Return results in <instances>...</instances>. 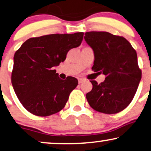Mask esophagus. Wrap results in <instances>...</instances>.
I'll return each instance as SVG.
<instances>
[{
    "label": "esophagus",
    "mask_w": 151,
    "mask_h": 151,
    "mask_svg": "<svg viewBox=\"0 0 151 151\" xmlns=\"http://www.w3.org/2000/svg\"><path fill=\"white\" fill-rule=\"evenodd\" d=\"M85 80L84 79V78H78V83L80 84V83H83V82H85Z\"/></svg>",
    "instance_id": "obj_1"
}]
</instances>
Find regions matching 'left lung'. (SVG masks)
<instances>
[{"mask_svg": "<svg viewBox=\"0 0 151 151\" xmlns=\"http://www.w3.org/2000/svg\"><path fill=\"white\" fill-rule=\"evenodd\" d=\"M85 35L94 53L91 69L106 76L100 84L90 81L93 88L86 98L96 111L116 114L131 103L142 78L136 50L124 37L109 32L92 31Z\"/></svg>", "mask_w": 151, "mask_h": 151, "instance_id": "8db88e82", "label": "left lung"}]
</instances>
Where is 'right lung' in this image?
<instances>
[{
	"instance_id": "obj_1",
	"label": "right lung",
	"mask_w": 151,
	"mask_h": 151,
	"mask_svg": "<svg viewBox=\"0 0 151 151\" xmlns=\"http://www.w3.org/2000/svg\"><path fill=\"white\" fill-rule=\"evenodd\" d=\"M83 32L52 34L28 39L16 51L12 84L19 101L32 114L47 116L62 110L77 87L76 78H59L54 66L78 47Z\"/></svg>"
}]
</instances>
